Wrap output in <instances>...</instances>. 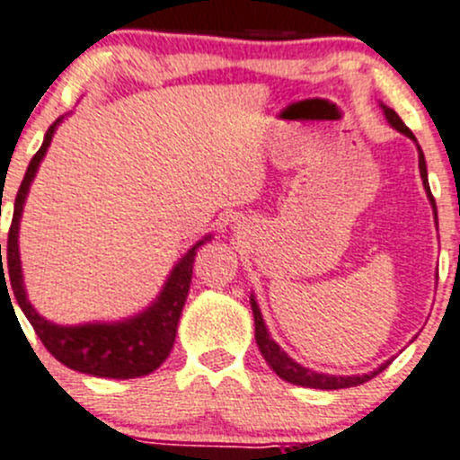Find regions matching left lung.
<instances>
[{"label":"left lung","mask_w":460,"mask_h":460,"mask_svg":"<svg viewBox=\"0 0 460 460\" xmlns=\"http://www.w3.org/2000/svg\"><path fill=\"white\" fill-rule=\"evenodd\" d=\"M382 113H385L386 122L393 126V128L397 130V133L406 135L408 139L415 141L417 146V155H419V174H421V181H423V190H426L428 194V200H430L432 205V211H435V225L438 226V218H437V203H435V196H432L430 191V183H428V170H426V156H423V150L421 146H419V141L415 135H412V130L408 128L406 124L402 122L400 115L395 113L393 109H388L386 104H382ZM251 310H253V319H255V341H257V347H260L261 356H264V360L269 362V367L272 371L277 373V376L281 377V380L290 382V385H296V386H307V388H323V391H336V388H349V386H358V385H365V382H369L371 377H376L377 373H382L386 369L388 365H391V360L382 362L377 369H373L371 373H362V376H330V373H316L312 369H305L304 365H299L296 360H292L288 353L281 349L279 345H277L275 341H272L269 330H266V323H264V316H261V310L260 305H257L255 301V295L251 292Z\"/></svg>","instance_id":"obj_1"}]
</instances>
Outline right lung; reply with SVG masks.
<instances>
[{
	"label": "right lung",
	"mask_w": 460,
	"mask_h": 460,
	"mask_svg": "<svg viewBox=\"0 0 460 460\" xmlns=\"http://www.w3.org/2000/svg\"><path fill=\"white\" fill-rule=\"evenodd\" d=\"M60 122H63V118H58L48 128L41 148L30 161L22 188H19L17 199H14L6 261H2L0 257V284L4 288L8 281L11 286L8 299L10 295L17 299L25 319L32 323L34 332L41 338L45 349L52 353L58 362H63L65 367L80 373H89V376L95 377H113V380H130V377L148 376V373L159 369L165 358L170 356V351H172L176 327H179L181 312H183L190 292L196 251L214 235H205L203 240L191 246L188 253L181 255V260L170 270L168 279H165L156 299L146 310H141L139 314H133L122 321H95L80 323V325H58V323L43 319L34 310V305L30 304L28 292H25L22 257H19V222H22L30 185H32L34 176L39 172V165H41Z\"/></svg>",
	"instance_id": "right-lung-1"
}]
</instances>
